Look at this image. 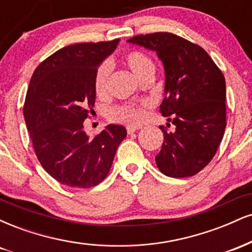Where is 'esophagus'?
Returning a JSON list of instances; mask_svg holds the SVG:
<instances>
[{"label":"esophagus","mask_w":252,"mask_h":252,"mask_svg":"<svg viewBox=\"0 0 252 252\" xmlns=\"http://www.w3.org/2000/svg\"><path fill=\"white\" fill-rule=\"evenodd\" d=\"M140 128H137V126H126V131H128V134H134L135 131H137V130Z\"/></svg>","instance_id":"obj_1"}]
</instances>
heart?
I'll use <instances>...</instances> for the list:
<instances>
[{"mask_svg": "<svg viewBox=\"0 0 252 252\" xmlns=\"http://www.w3.org/2000/svg\"><path fill=\"white\" fill-rule=\"evenodd\" d=\"M124 65L129 68L136 77L143 79L144 77L150 73H154L155 66L153 60L147 56L146 53L141 51H130L126 53L122 58ZM110 73V66L108 63H102L97 68L94 73V91L98 96H103L106 92V86H108V78ZM147 103L142 105H136V104H126V105L118 106V108L112 109L110 111V117L115 121H123L126 123L138 124L143 122L146 117V111L144 106Z\"/></svg>", "mask_w": 252, "mask_h": 252, "instance_id": "heart-1", "label": "heart"}]
</instances>
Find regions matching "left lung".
Instances as JSON below:
<instances>
[{"mask_svg":"<svg viewBox=\"0 0 252 252\" xmlns=\"http://www.w3.org/2000/svg\"><path fill=\"white\" fill-rule=\"evenodd\" d=\"M128 42L156 52L163 63L160 111L175 130L161 128L163 144L155 156L158 168L170 178L193 176L210 163L224 136L225 78L204 48L175 34L136 35Z\"/></svg>","mask_w":252,"mask_h":252,"instance_id":"left-lung-1","label":"left lung"}]
</instances>
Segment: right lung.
Masks as SVG:
<instances>
[{
  "label": "right lung",
  "mask_w": 252,
  "mask_h": 252,
  "mask_svg": "<svg viewBox=\"0 0 252 252\" xmlns=\"http://www.w3.org/2000/svg\"><path fill=\"white\" fill-rule=\"evenodd\" d=\"M118 43L120 39L67 46L43 60L32 76L26 126L43 169L68 187L89 189L103 181L126 136L123 126L109 124L91 138L83 126L96 100L94 73Z\"/></svg>",
  "instance_id": "1"
}]
</instances>
